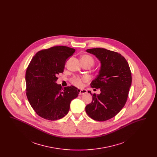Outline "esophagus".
Instances as JSON below:
<instances>
[{"mask_svg": "<svg viewBox=\"0 0 157 157\" xmlns=\"http://www.w3.org/2000/svg\"><path fill=\"white\" fill-rule=\"evenodd\" d=\"M87 93V90H81L79 91V95H82L85 94H86Z\"/></svg>", "mask_w": 157, "mask_h": 157, "instance_id": "obj_1", "label": "esophagus"}]
</instances>
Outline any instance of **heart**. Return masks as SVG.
I'll return each instance as SVG.
<instances>
[{"instance_id": "obj_1", "label": "heart", "mask_w": 157, "mask_h": 157, "mask_svg": "<svg viewBox=\"0 0 157 157\" xmlns=\"http://www.w3.org/2000/svg\"><path fill=\"white\" fill-rule=\"evenodd\" d=\"M81 62H90L92 65L94 64V60L93 59V58L88 55H84L82 56L81 57ZM86 81V78H79V77H75L73 80L72 82L75 85L77 86H81L82 85V83L83 81Z\"/></svg>"}]
</instances>
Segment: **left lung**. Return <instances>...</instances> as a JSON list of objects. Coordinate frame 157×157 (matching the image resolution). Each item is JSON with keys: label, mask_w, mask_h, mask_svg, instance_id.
Segmentation results:
<instances>
[{"label": "left lung", "mask_w": 157, "mask_h": 157, "mask_svg": "<svg viewBox=\"0 0 157 157\" xmlns=\"http://www.w3.org/2000/svg\"><path fill=\"white\" fill-rule=\"evenodd\" d=\"M86 51L95 55L101 66L90 83L92 88H99L101 94L88 91L92 101L86 106L85 111L92 119L105 121L117 115L125 104L132 83L131 70L127 60L118 53L100 48Z\"/></svg>", "instance_id": "obj_1"}]
</instances>
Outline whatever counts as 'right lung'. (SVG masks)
<instances>
[{"label":"right lung","mask_w":157,"mask_h":157,"mask_svg":"<svg viewBox=\"0 0 157 157\" xmlns=\"http://www.w3.org/2000/svg\"><path fill=\"white\" fill-rule=\"evenodd\" d=\"M75 49L53 46L39 51L31 60L26 72V96L33 110L45 120L55 121L67 114L72 100L80 90L74 86L62 88L56 81L62 73L68 58Z\"/></svg>","instance_id":"add662e5"}]
</instances>
